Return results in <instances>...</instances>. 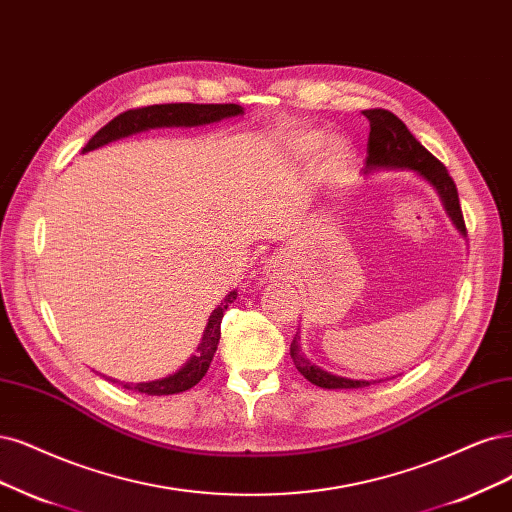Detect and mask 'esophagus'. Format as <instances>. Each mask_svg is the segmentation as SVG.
I'll use <instances>...</instances> for the list:
<instances>
[{
	"mask_svg": "<svg viewBox=\"0 0 512 512\" xmlns=\"http://www.w3.org/2000/svg\"><path fill=\"white\" fill-rule=\"evenodd\" d=\"M288 267H290V256L286 252H281L267 260V264H264V273H267L271 279H277L286 275Z\"/></svg>",
	"mask_w": 512,
	"mask_h": 512,
	"instance_id": "34e87169",
	"label": "esophagus"
}]
</instances>
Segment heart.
<instances>
[{"label": "heart", "mask_w": 512, "mask_h": 512, "mask_svg": "<svg viewBox=\"0 0 512 512\" xmlns=\"http://www.w3.org/2000/svg\"><path fill=\"white\" fill-rule=\"evenodd\" d=\"M324 143V133L315 131V129H292L286 131L284 135L279 137V144L288 152V156L296 163L309 165L321 144ZM321 154L317 155V169H320L324 175H339L341 171L347 169V165L351 163V146L345 142L343 137H332L328 139L325 146L322 147Z\"/></svg>", "instance_id": "heart-1"}]
</instances>
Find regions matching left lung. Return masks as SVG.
Segmentation results:
<instances>
[{"label":"left lung","mask_w":512,"mask_h":512,"mask_svg":"<svg viewBox=\"0 0 512 512\" xmlns=\"http://www.w3.org/2000/svg\"><path fill=\"white\" fill-rule=\"evenodd\" d=\"M370 122V133H368V156H366V169L364 173H373L381 169H402V171H413L421 180L428 182L436 192L447 216L451 218L457 233L466 237V224L460 207V197H457L455 182L451 180L449 171L445 165L436 161V158L421 146L413 133L407 129L404 122L387 110H364L362 112ZM290 356L294 360V366L298 368L307 381H311L317 387H324V390H358V387H368L373 383H381L385 379H349L341 375H332L328 370L315 366L301 349V337H296L290 345Z\"/></svg>","instance_id":"1"}]
</instances>
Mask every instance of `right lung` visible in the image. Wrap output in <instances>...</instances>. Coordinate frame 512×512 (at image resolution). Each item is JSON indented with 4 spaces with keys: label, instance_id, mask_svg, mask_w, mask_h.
I'll return each instance as SVG.
<instances>
[{
    "label": "right lung",
    "instance_id": "right-lung-1",
    "mask_svg": "<svg viewBox=\"0 0 512 512\" xmlns=\"http://www.w3.org/2000/svg\"><path fill=\"white\" fill-rule=\"evenodd\" d=\"M243 108L237 103H161V105H148V108H137L129 110L125 114L116 116L110 120L108 125L99 129L88 144L82 148L84 152L97 150L101 146H108L112 142H118L122 137H131L135 133H144L150 129H165V127H203V125H214V122H220L224 118H235L241 116ZM237 298V292L233 290L228 296H224V301L211 311L209 322L203 330V339L197 347V356H192L180 370H175L173 375H167L163 379H154L146 383H125V381H116L120 383L125 390H135L148 396H169V394H180L190 390L192 385H197L214 360V354L218 349L220 341V324L226 307L231 305Z\"/></svg>",
    "mask_w": 512,
    "mask_h": 512
}]
</instances>
